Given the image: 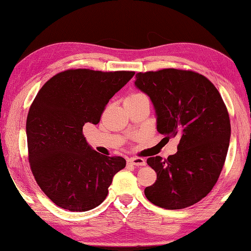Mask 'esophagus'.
Wrapping results in <instances>:
<instances>
[{"instance_id": "esophagus-1", "label": "esophagus", "mask_w": 251, "mask_h": 251, "mask_svg": "<svg viewBox=\"0 0 251 251\" xmlns=\"http://www.w3.org/2000/svg\"><path fill=\"white\" fill-rule=\"evenodd\" d=\"M127 161H128V164L136 165V166H145L146 165V160L141 158V157H130V158L127 159Z\"/></svg>"}]
</instances>
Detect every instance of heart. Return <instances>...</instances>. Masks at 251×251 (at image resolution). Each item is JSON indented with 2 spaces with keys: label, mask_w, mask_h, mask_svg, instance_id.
<instances>
[{
  "label": "heart",
  "mask_w": 251,
  "mask_h": 251,
  "mask_svg": "<svg viewBox=\"0 0 251 251\" xmlns=\"http://www.w3.org/2000/svg\"><path fill=\"white\" fill-rule=\"evenodd\" d=\"M142 97H145V95L142 94V93H131V94L127 97L128 100H137V99H142Z\"/></svg>",
  "instance_id": "b5f03b06"
}]
</instances>
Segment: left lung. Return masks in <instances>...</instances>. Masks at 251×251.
<instances>
[{"label": "left lung", "instance_id": "obj_1", "mask_svg": "<svg viewBox=\"0 0 251 251\" xmlns=\"http://www.w3.org/2000/svg\"><path fill=\"white\" fill-rule=\"evenodd\" d=\"M135 85L151 97L157 130L179 138L175 155L150 157L157 179L145 196L165 209H182L201 201L217 182L226 160L230 120L217 88L194 71L139 72Z\"/></svg>", "mask_w": 251, "mask_h": 251}]
</instances>
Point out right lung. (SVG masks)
I'll return each mask as SVG.
<instances>
[{
  "instance_id": "right-lung-1",
  "label": "right lung",
  "mask_w": 251,
  "mask_h": 251,
  "mask_svg": "<svg viewBox=\"0 0 251 251\" xmlns=\"http://www.w3.org/2000/svg\"><path fill=\"white\" fill-rule=\"evenodd\" d=\"M135 72L72 69L50 78L34 99L26 118L28 163L42 192L55 205L86 211L104 201L121 156L92 150L83 135L99 124L109 100Z\"/></svg>"
}]
</instances>
